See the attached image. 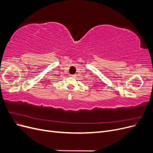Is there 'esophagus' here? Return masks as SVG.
<instances>
[{
	"label": "esophagus",
	"instance_id": "obj_1",
	"mask_svg": "<svg viewBox=\"0 0 153 153\" xmlns=\"http://www.w3.org/2000/svg\"><path fill=\"white\" fill-rule=\"evenodd\" d=\"M75 76H76L75 75H70V76H71V77H75Z\"/></svg>",
	"mask_w": 153,
	"mask_h": 153
}]
</instances>
